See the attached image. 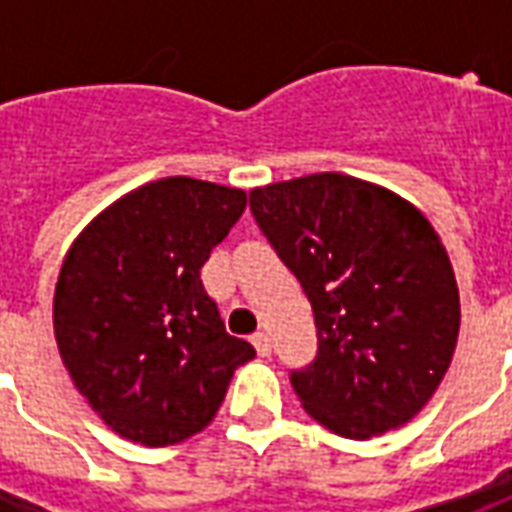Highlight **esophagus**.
Masks as SVG:
<instances>
[{
    "label": "esophagus",
    "instance_id": "obj_1",
    "mask_svg": "<svg viewBox=\"0 0 512 512\" xmlns=\"http://www.w3.org/2000/svg\"><path fill=\"white\" fill-rule=\"evenodd\" d=\"M252 345H255V351L260 356H271V337L266 332L252 334Z\"/></svg>",
    "mask_w": 512,
    "mask_h": 512
}]
</instances>
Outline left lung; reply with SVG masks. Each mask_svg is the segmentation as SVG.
I'll use <instances>...</instances> for the list:
<instances>
[{"mask_svg":"<svg viewBox=\"0 0 512 512\" xmlns=\"http://www.w3.org/2000/svg\"><path fill=\"white\" fill-rule=\"evenodd\" d=\"M260 230L315 312L318 356L290 376L301 406L345 439L414 419L450 370L461 296L417 205L343 172L249 191Z\"/></svg>","mask_w":512,"mask_h":512,"instance_id":"left-lung-1","label":"left lung"}]
</instances>
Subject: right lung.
<instances>
[{
	"label": "right lung",
	"mask_w": 512,
	"mask_h": 512,
	"mask_svg": "<svg viewBox=\"0 0 512 512\" xmlns=\"http://www.w3.org/2000/svg\"><path fill=\"white\" fill-rule=\"evenodd\" d=\"M246 208V191L161 178L76 235L54 288V337L79 395L117 436L169 447L216 417L255 348L230 337L200 268Z\"/></svg>",
	"instance_id": "1"
}]
</instances>
